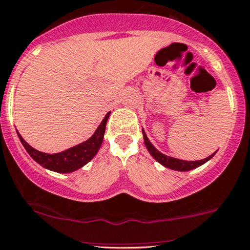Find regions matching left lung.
Masks as SVG:
<instances>
[{"instance_id":"left-lung-1","label":"left lung","mask_w":250,"mask_h":250,"mask_svg":"<svg viewBox=\"0 0 250 250\" xmlns=\"http://www.w3.org/2000/svg\"><path fill=\"white\" fill-rule=\"evenodd\" d=\"M142 133H143V140H145V145H146V147H147L148 152L150 153V155H152V157L154 158L158 163H160L162 165H164L165 167H169V169H172V170H177V171H188V170L196 169V167H201V165H203L204 163H207L208 160L211 159L215 154V153H212L211 155L204 158V159L193 160V162H189V160L176 159V158H172V157H167V155L160 153L159 150H158L157 148H155L154 146L150 143V141L148 140L147 135H146V132L143 128H142Z\"/></svg>"}]
</instances>
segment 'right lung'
I'll return each instance as SVG.
<instances>
[{
  "mask_svg": "<svg viewBox=\"0 0 250 250\" xmlns=\"http://www.w3.org/2000/svg\"><path fill=\"white\" fill-rule=\"evenodd\" d=\"M109 114L110 112L105 114L104 119L102 120V123L98 126L97 130L95 131V133L87 141H85V142L80 143L78 146H74V147L63 150L61 153H54V154H48V153H43L35 149V148H33L30 145H28L24 141V138L21 137V133H18V131H17V133H18L19 140L23 143L26 152L30 154V157L36 163H39V164L46 167V169L52 170V171L63 172V174H65V172H73L75 170L83 167V165L87 164L97 154L98 149H100L101 145L103 142L105 125H107V120L109 118Z\"/></svg>",
  "mask_w": 250,
  "mask_h": 250,
  "instance_id": "1",
  "label": "right lung"
}]
</instances>
